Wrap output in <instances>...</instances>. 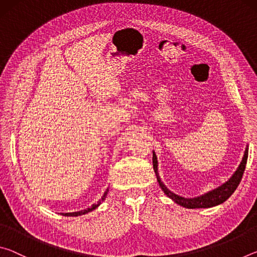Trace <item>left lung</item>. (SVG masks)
Returning <instances> with one entry per match:
<instances>
[{"label":"left lung","mask_w":257,"mask_h":257,"mask_svg":"<svg viewBox=\"0 0 257 257\" xmlns=\"http://www.w3.org/2000/svg\"><path fill=\"white\" fill-rule=\"evenodd\" d=\"M247 158H248V146H246L245 153H243L242 160L240 164H239V167L237 168V170L234 171L231 178H230L227 182H224L223 185L219 186L215 189L207 191V193H205L204 195H201V196H197L194 198H186V197L179 196V195L172 193L171 190H169L167 187H165V185L163 184L159 176L158 158H156L155 152H153V169L155 171L156 179H158L161 189L164 191V194L167 195L169 198H171L173 202L177 203L178 205L184 206L186 208H207V207L216 206L219 205V204H222L233 194V191L236 190L239 182L241 180L243 171H245Z\"/></svg>","instance_id":"1"}]
</instances>
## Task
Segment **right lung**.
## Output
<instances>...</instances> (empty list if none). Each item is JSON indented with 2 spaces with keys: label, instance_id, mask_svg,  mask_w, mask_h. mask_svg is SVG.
Listing matches in <instances>:
<instances>
[{
  "label": "right lung",
  "instance_id": "right-lung-1",
  "mask_svg": "<svg viewBox=\"0 0 257 257\" xmlns=\"http://www.w3.org/2000/svg\"><path fill=\"white\" fill-rule=\"evenodd\" d=\"M107 193H108V189H106V190H105V193H104V195L102 196V198L99 199V201L97 202V204H93L92 206L88 207V208H86V210L78 211V212H72V213H61V214L64 215V216H78V215L86 214V213H88V212H92V211H94V210H95V208H97L99 205H101V203L104 201V199H105Z\"/></svg>",
  "mask_w": 257,
  "mask_h": 257
}]
</instances>
